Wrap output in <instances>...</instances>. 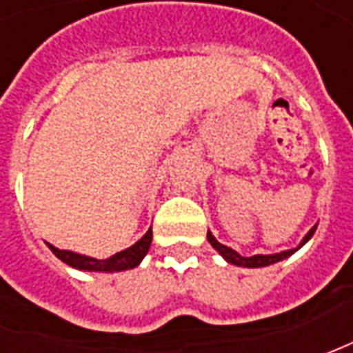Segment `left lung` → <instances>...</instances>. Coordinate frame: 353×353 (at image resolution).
<instances>
[{
    "instance_id": "8db88e82",
    "label": "left lung",
    "mask_w": 353,
    "mask_h": 353,
    "mask_svg": "<svg viewBox=\"0 0 353 353\" xmlns=\"http://www.w3.org/2000/svg\"><path fill=\"white\" fill-rule=\"evenodd\" d=\"M314 230H316V225H312L310 230H308V234L303 237V241L296 245V248H292V250L287 251H279V253H271V255H253V257H243V255H239L236 250H232V248H228L224 243H220L216 237L212 236V232L208 230V241H210V245L214 250L218 251L222 257H224L228 263L236 265V267H248V269H257V267H267V265H273L279 263V261H283V259H287V257H291L294 251H299L303 245H305L306 241L312 237L314 234Z\"/></svg>"
}]
</instances>
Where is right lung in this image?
<instances>
[{
	"mask_svg": "<svg viewBox=\"0 0 353 353\" xmlns=\"http://www.w3.org/2000/svg\"><path fill=\"white\" fill-rule=\"evenodd\" d=\"M153 241V230L149 228L147 234L135 241L131 248L119 251L116 255H112L110 259H96L90 255H82V253H74L68 250H59L52 243H47L48 250L52 251L61 261L66 265L80 269V271H90V273H119V271H128V269H135L137 265L141 263L143 257L147 255V251L151 248Z\"/></svg>",
	"mask_w": 353,
	"mask_h": 353,
	"instance_id": "add662e5",
	"label": "right lung"
}]
</instances>
